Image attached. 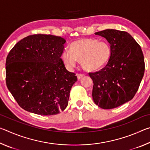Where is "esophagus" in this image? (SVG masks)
I'll return each instance as SVG.
<instances>
[{
	"label": "esophagus",
	"mask_w": 150,
	"mask_h": 150,
	"mask_svg": "<svg viewBox=\"0 0 150 150\" xmlns=\"http://www.w3.org/2000/svg\"><path fill=\"white\" fill-rule=\"evenodd\" d=\"M77 76L78 79H81V78L84 77L85 75L84 74H81V73H77Z\"/></svg>",
	"instance_id": "1"
}]
</instances>
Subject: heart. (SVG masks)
<instances>
[{"mask_svg":"<svg viewBox=\"0 0 150 150\" xmlns=\"http://www.w3.org/2000/svg\"><path fill=\"white\" fill-rule=\"evenodd\" d=\"M69 50L63 51L62 59L68 69L74 68L77 61L87 71H96L108 63L111 56L110 45L94 38H81L73 42Z\"/></svg>","mask_w":150,"mask_h":150,"instance_id":"obj_1","label":"heart"}]
</instances>
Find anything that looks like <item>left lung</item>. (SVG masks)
<instances>
[{
  "label": "left lung",
  "mask_w": 150,
  "mask_h": 150,
  "mask_svg": "<svg viewBox=\"0 0 150 150\" xmlns=\"http://www.w3.org/2000/svg\"><path fill=\"white\" fill-rule=\"evenodd\" d=\"M107 40L111 48L108 63L88 75L93 81V98L103 109L116 108L134 98L145 71L140 45L128 32L107 29L95 33Z\"/></svg>",
  "instance_id": "1"
}]
</instances>
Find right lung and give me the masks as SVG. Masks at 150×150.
I'll return each instance as SVG.
<instances>
[{
  "label": "right lung",
  "mask_w": 150,
  "mask_h": 150,
  "mask_svg": "<svg viewBox=\"0 0 150 150\" xmlns=\"http://www.w3.org/2000/svg\"><path fill=\"white\" fill-rule=\"evenodd\" d=\"M65 40L46 34L28 35L10 51L6 83L20 107L40 115H54L67 106L75 73L62 59Z\"/></svg>",
  "instance_id": "obj_1"
}]
</instances>
